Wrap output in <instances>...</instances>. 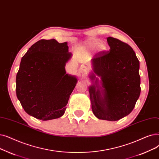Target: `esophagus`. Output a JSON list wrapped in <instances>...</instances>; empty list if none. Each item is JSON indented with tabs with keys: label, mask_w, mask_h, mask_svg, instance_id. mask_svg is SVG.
Masks as SVG:
<instances>
[{
	"label": "esophagus",
	"mask_w": 159,
	"mask_h": 159,
	"mask_svg": "<svg viewBox=\"0 0 159 159\" xmlns=\"http://www.w3.org/2000/svg\"><path fill=\"white\" fill-rule=\"evenodd\" d=\"M81 71H82V73H83V74L84 75V74L87 73V72H88V68H87V67H82V69H81Z\"/></svg>",
	"instance_id": "34e87169"
}]
</instances>
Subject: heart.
I'll return each mask as SVG.
<instances>
[{"label":"heart","mask_w":159,"mask_h":159,"mask_svg":"<svg viewBox=\"0 0 159 159\" xmlns=\"http://www.w3.org/2000/svg\"><path fill=\"white\" fill-rule=\"evenodd\" d=\"M98 47L99 50L100 51H106L107 49V47L105 43H101L100 41L97 39H92L90 41H88L86 44V47L88 51H93L96 49Z\"/></svg>","instance_id":"1"}]
</instances>
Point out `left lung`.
Here are the masks:
<instances>
[{
    "instance_id": "obj_1",
    "label": "left lung",
    "mask_w": 159,
    "mask_h": 159,
    "mask_svg": "<svg viewBox=\"0 0 159 159\" xmlns=\"http://www.w3.org/2000/svg\"><path fill=\"white\" fill-rule=\"evenodd\" d=\"M110 49L94 55L93 71L100 77L101 87L93 73L89 76L95 84L89 87L92 109L100 120L117 121L129 115L141 92L140 62L127 43L107 38Z\"/></svg>"
}]
</instances>
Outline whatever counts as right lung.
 <instances>
[{"label": "right lung", "mask_w": 159, "mask_h": 159, "mask_svg": "<svg viewBox=\"0 0 159 159\" xmlns=\"http://www.w3.org/2000/svg\"><path fill=\"white\" fill-rule=\"evenodd\" d=\"M67 43L41 39L23 57L16 76V94L25 111L43 121L65 113L77 79L66 73L72 56Z\"/></svg>", "instance_id": "right-lung-1"}]
</instances>
